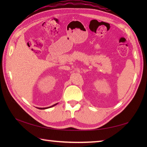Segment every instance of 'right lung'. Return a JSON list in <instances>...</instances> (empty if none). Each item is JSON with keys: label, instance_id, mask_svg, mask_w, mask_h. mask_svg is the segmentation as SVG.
I'll return each instance as SVG.
<instances>
[{"label": "right lung", "instance_id": "1", "mask_svg": "<svg viewBox=\"0 0 147 147\" xmlns=\"http://www.w3.org/2000/svg\"><path fill=\"white\" fill-rule=\"evenodd\" d=\"M58 104V103H57V104H54V105H52V106H50V107H44V108H37V109H48V108H51V107H54V106H55V105H56Z\"/></svg>", "mask_w": 147, "mask_h": 147}]
</instances>
